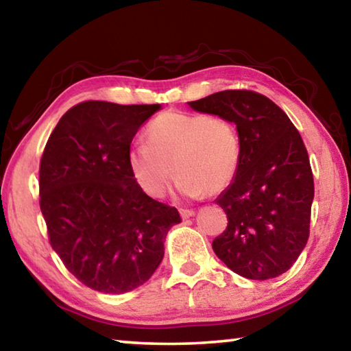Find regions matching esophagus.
I'll return each mask as SVG.
<instances>
[{"mask_svg": "<svg viewBox=\"0 0 351 351\" xmlns=\"http://www.w3.org/2000/svg\"><path fill=\"white\" fill-rule=\"evenodd\" d=\"M180 213H181V217L186 219V218L193 217L195 215V210L193 209H180Z\"/></svg>", "mask_w": 351, "mask_h": 351, "instance_id": "esophagus-1", "label": "esophagus"}]
</instances>
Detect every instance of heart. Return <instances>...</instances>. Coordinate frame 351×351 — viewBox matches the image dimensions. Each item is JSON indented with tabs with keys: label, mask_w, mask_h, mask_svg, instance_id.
Returning <instances> with one entry per match:
<instances>
[{
	"label": "heart",
	"mask_w": 351,
	"mask_h": 351,
	"mask_svg": "<svg viewBox=\"0 0 351 351\" xmlns=\"http://www.w3.org/2000/svg\"><path fill=\"white\" fill-rule=\"evenodd\" d=\"M148 144H136L128 165L147 195L161 198L175 171L178 190L190 198L215 195L235 180L241 164V136L221 114L165 111L147 128Z\"/></svg>",
	"instance_id": "b5f03b06"
}]
</instances>
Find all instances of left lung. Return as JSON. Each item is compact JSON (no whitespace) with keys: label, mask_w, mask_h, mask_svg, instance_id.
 Returning <instances> with one entry per match:
<instances>
[{"label":"left lung","mask_w":351,"mask_h":351,"mask_svg":"<svg viewBox=\"0 0 351 351\" xmlns=\"http://www.w3.org/2000/svg\"><path fill=\"white\" fill-rule=\"evenodd\" d=\"M189 105L232 119L241 136L240 170L217 198L228 228L213 240V252L251 280L283 274L310 237L314 180L300 133L280 106L251 90L219 91Z\"/></svg>","instance_id":"left-lung-1"}]
</instances>
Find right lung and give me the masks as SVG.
Masks as SVG:
<instances>
[{
    "mask_svg": "<svg viewBox=\"0 0 351 351\" xmlns=\"http://www.w3.org/2000/svg\"><path fill=\"white\" fill-rule=\"evenodd\" d=\"M161 106L86 100L69 108L40 161V209L49 243L85 287L122 294L141 287L161 263L176 207L139 187L130 145Z\"/></svg>",
    "mask_w": 351,
    "mask_h": 351,
    "instance_id": "right-lung-1",
    "label": "right lung"
}]
</instances>
